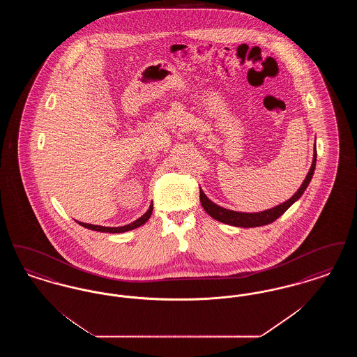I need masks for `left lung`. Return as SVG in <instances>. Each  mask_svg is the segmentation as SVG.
Masks as SVG:
<instances>
[{
	"instance_id": "8db88e82",
	"label": "left lung",
	"mask_w": 357,
	"mask_h": 357,
	"mask_svg": "<svg viewBox=\"0 0 357 357\" xmlns=\"http://www.w3.org/2000/svg\"><path fill=\"white\" fill-rule=\"evenodd\" d=\"M316 146V144H314ZM316 158H317V151H316V147H314V155H313V162H312V167L306 175L305 181L303 182L301 187L297 190V192L282 204H278L275 207H273L271 210H265V211H261V213H239V211H233V210H227V208H223L218 204H213L206 195H204V191L201 190L199 191V199H201V204L204 206V211L213 217L214 220L217 221L223 222V223H227V225H233V226H238V227H257V226H264V225H268V223H272L275 221L277 218H280L289 207L291 204H294L306 190V187L309 185L312 176H313V172L316 169Z\"/></svg>"
}]
</instances>
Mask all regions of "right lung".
Instances as JSON below:
<instances>
[{
  "label": "right lung",
  "mask_w": 357,
  "mask_h": 357,
  "mask_svg": "<svg viewBox=\"0 0 357 357\" xmlns=\"http://www.w3.org/2000/svg\"><path fill=\"white\" fill-rule=\"evenodd\" d=\"M153 214V204L150 206V208L147 210L146 214H143L139 220H136L135 222L130 223V225H126V226H120V227H104V226H98V225H91V223H83V222H79L83 227H86L89 230H95V231H102V233H124V231H128V230H132L136 229L142 225H144L146 222L149 221V218L151 217Z\"/></svg>",
  "instance_id": "obj_1"
}]
</instances>
